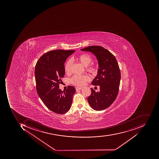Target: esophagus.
I'll list each match as a JSON object with an SVG mask.
<instances>
[{
    "mask_svg": "<svg viewBox=\"0 0 159 159\" xmlns=\"http://www.w3.org/2000/svg\"><path fill=\"white\" fill-rule=\"evenodd\" d=\"M76 90H80L82 89V87H75Z\"/></svg>",
    "mask_w": 159,
    "mask_h": 159,
    "instance_id": "1",
    "label": "esophagus"
}]
</instances>
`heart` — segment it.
Returning <instances> with one entry per match:
<instances>
[{"mask_svg":"<svg viewBox=\"0 0 159 159\" xmlns=\"http://www.w3.org/2000/svg\"><path fill=\"white\" fill-rule=\"evenodd\" d=\"M76 60L81 62L82 65L86 66L85 69L88 73L92 74H96L97 72V66L94 63L89 65L92 61V58L87 53H83L79 54L76 58ZM72 62L71 60H69L66 62L65 66V71L66 74L71 73ZM89 79L86 75H75L70 79V82L72 84L76 86H81L84 85L85 82Z\"/></svg>","mask_w":159,"mask_h":159,"instance_id":"obj_1","label":"heart"}]
</instances>
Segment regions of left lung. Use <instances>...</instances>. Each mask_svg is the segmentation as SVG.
I'll return each instance as SVG.
<instances>
[{
    "label": "left lung",
    "instance_id": "obj_1",
    "mask_svg": "<svg viewBox=\"0 0 159 159\" xmlns=\"http://www.w3.org/2000/svg\"><path fill=\"white\" fill-rule=\"evenodd\" d=\"M83 51L91 52L98 61V75L92 82L99 85V92L91 88V94L87 98L88 103L94 110H104L114 102L119 92L121 74L120 67L113 54L100 46H90Z\"/></svg>",
    "mask_w": 159,
    "mask_h": 159
}]
</instances>
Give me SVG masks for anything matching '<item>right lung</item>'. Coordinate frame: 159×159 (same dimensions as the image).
<instances>
[{
    "mask_svg": "<svg viewBox=\"0 0 159 159\" xmlns=\"http://www.w3.org/2000/svg\"><path fill=\"white\" fill-rule=\"evenodd\" d=\"M75 50H56L43 54L35 68L36 90L46 107L52 112L63 114L69 111L75 93V87L68 86L64 92L59 88L65 74V62Z\"/></svg>",
    "mask_w": 159,
    "mask_h": 159,
    "instance_id": "obj_1",
    "label": "right lung"
}]
</instances>
